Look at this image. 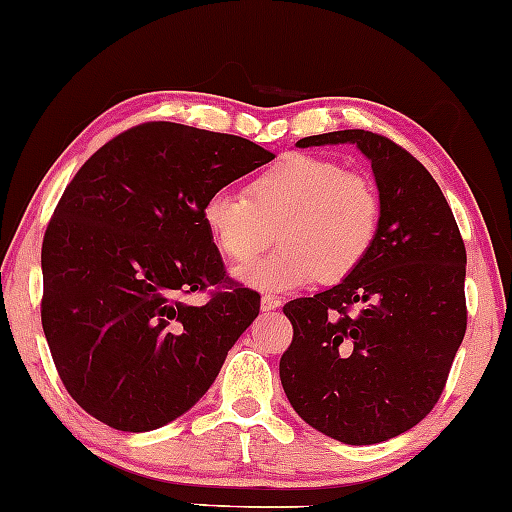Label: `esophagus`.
<instances>
[{
	"instance_id": "obj_1",
	"label": "esophagus",
	"mask_w": 512,
	"mask_h": 512,
	"mask_svg": "<svg viewBox=\"0 0 512 512\" xmlns=\"http://www.w3.org/2000/svg\"><path fill=\"white\" fill-rule=\"evenodd\" d=\"M282 305V301L280 298H275V296H263L261 298V308H263V313H270V310H277Z\"/></svg>"
}]
</instances>
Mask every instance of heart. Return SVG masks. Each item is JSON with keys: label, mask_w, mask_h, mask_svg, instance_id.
Instances as JSON below:
<instances>
[{"label": "heart", "mask_w": 512, "mask_h": 512, "mask_svg": "<svg viewBox=\"0 0 512 512\" xmlns=\"http://www.w3.org/2000/svg\"><path fill=\"white\" fill-rule=\"evenodd\" d=\"M204 230L240 265L277 228L280 254L240 268L235 277L263 294H289L317 280L341 282L367 261L381 230V199L364 176L313 155H291L249 183V197L214 190L204 197Z\"/></svg>", "instance_id": "b5f03b06"}]
</instances>
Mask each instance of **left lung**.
Listing matches in <instances>:
<instances>
[{"label": "left lung", "mask_w": 512, "mask_h": 512, "mask_svg": "<svg viewBox=\"0 0 512 512\" xmlns=\"http://www.w3.org/2000/svg\"><path fill=\"white\" fill-rule=\"evenodd\" d=\"M343 143L371 162L381 230L353 275L284 305L294 341L280 378L308 426L343 444H376L440 400L466 334V247L440 185L390 138L348 129L296 148Z\"/></svg>", "instance_id": "1"}]
</instances>
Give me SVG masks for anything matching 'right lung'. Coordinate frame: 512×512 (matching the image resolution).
<instances>
[{
    "label": "right lung",
    "mask_w": 512,
    "mask_h": 512,
    "mask_svg": "<svg viewBox=\"0 0 512 512\" xmlns=\"http://www.w3.org/2000/svg\"><path fill=\"white\" fill-rule=\"evenodd\" d=\"M272 159L247 138L148 122L77 171L44 235L42 327L86 414L148 433L211 388L261 296L228 282L199 209ZM223 281L204 306L182 301Z\"/></svg>",
    "instance_id": "1"
}]
</instances>
